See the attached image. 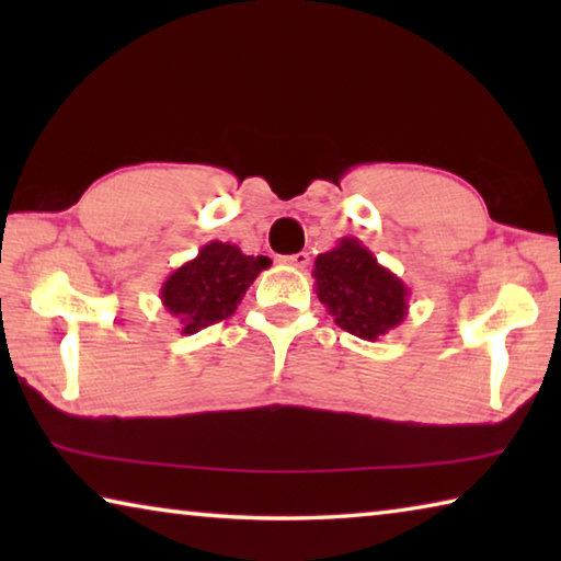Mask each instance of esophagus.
Here are the masks:
<instances>
[{"label":"esophagus","mask_w":561,"mask_h":561,"mask_svg":"<svg viewBox=\"0 0 561 561\" xmlns=\"http://www.w3.org/2000/svg\"><path fill=\"white\" fill-rule=\"evenodd\" d=\"M282 264H287L291 270H304L309 264V254L307 252H297V254H287V257L279 260Z\"/></svg>","instance_id":"34e87169"}]
</instances>
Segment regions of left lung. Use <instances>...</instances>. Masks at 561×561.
<instances>
[{
  "label": "left lung",
  "mask_w": 561,
  "mask_h": 561,
  "mask_svg": "<svg viewBox=\"0 0 561 561\" xmlns=\"http://www.w3.org/2000/svg\"><path fill=\"white\" fill-rule=\"evenodd\" d=\"M311 277L336 327L358 339L378 341L408 317L411 291L403 279L356 237H341L334 250L319 254Z\"/></svg>",
  "instance_id": "left-lung-1"
}]
</instances>
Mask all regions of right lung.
<instances>
[{
    "label": "right lung",
    "instance_id": "obj_1",
    "mask_svg": "<svg viewBox=\"0 0 561 561\" xmlns=\"http://www.w3.org/2000/svg\"><path fill=\"white\" fill-rule=\"evenodd\" d=\"M272 264L262 254H244L230 242H207L195 260L185 262L168 274L160 287V301L170 317L178 321L183 336L222 321L234 314L244 291Z\"/></svg>",
    "mask_w": 561,
    "mask_h": 561
}]
</instances>
